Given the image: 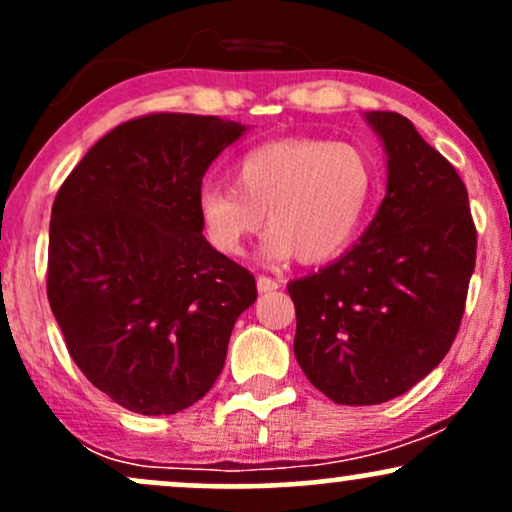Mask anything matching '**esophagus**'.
<instances>
[{"label": "esophagus", "mask_w": 512, "mask_h": 512, "mask_svg": "<svg viewBox=\"0 0 512 512\" xmlns=\"http://www.w3.org/2000/svg\"><path fill=\"white\" fill-rule=\"evenodd\" d=\"M276 289H279V284H276L274 279H269V276H257V291L260 293H274Z\"/></svg>", "instance_id": "34e87169"}]
</instances>
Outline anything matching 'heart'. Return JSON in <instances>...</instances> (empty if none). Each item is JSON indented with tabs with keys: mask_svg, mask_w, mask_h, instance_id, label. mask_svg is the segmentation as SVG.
Returning <instances> with one entry per match:
<instances>
[{
	"mask_svg": "<svg viewBox=\"0 0 512 512\" xmlns=\"http://www.w3.org/2000/svg\"><path fill=\"white\" fill-rule=\"evenodd\" d=\"M236 185L204 182L197 219L216 252L236 257L262 226L267 262L301 257L317 264L354 243L375 195L378 168L366 149L327 139H276L245 151L233 166Z\"/></svg>",
	"mask_w": 512,
	"mask_h": 512,
	"instance_id": "obj_1",
	"label": "heart"
}]
</instances>
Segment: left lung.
Masks as SVG:
<instances>
[{"label": "left lung", "mask_w": 512, "mask_h": 512, "mask_svg": "<svg viewBox=\"0 0 512 512\" xmlns=\"http://www.w3.org/2000/svg\"><path fill=\"white\" fill-rule=\"evenodd\" d=\"M387 156V190L361 240L289 284L293 354L337 404H380L424 380L460 330L477 231L457 170L399 113L363 115Z\"/></svg>", "instance_id": "8db88e82"}]
</instances>
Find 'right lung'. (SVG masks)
<instances>
[{"instance_id":"1","label":"right lung","mask_w":512,"mask_h":512,"mask_svg":"<svg viewBox=\"0 0 512 512\" xmlns=\"http://www.w3.org/2000/svg\"><path fill=\"white\" fill-rule=\"evenodd\" d=\"M248 127L158 113L117 125L57 192L48 301L81 373L144 416L202 399L226 363L255 276L202 236L197 192Z\"/></svg>"}]
</instances>
